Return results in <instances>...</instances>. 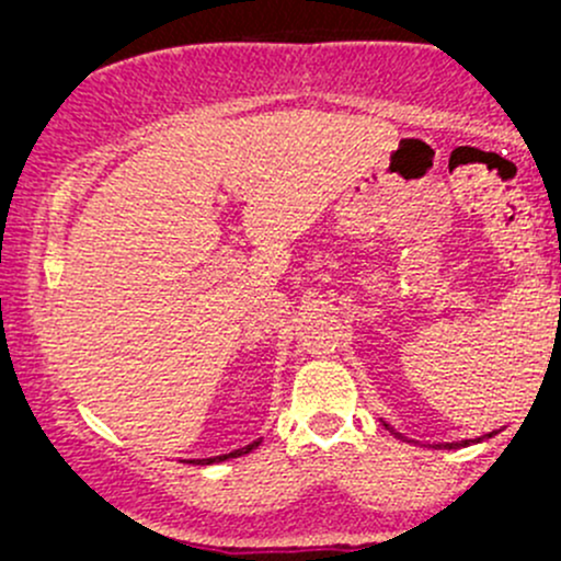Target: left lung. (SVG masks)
Segmentation results:
<instances>
[{
  "mask_svg": "<svg viewBox=\"0 0 561 561\" xmlns=\"http://www.w3.org/2000/svg\"><path fill=\"white\" fill-rule=\"evenodd\" d=\"M385 427H388V424H385ZM388 430H392V427H388ZM398 435V433H396ZM398 437H401V435H398ZM485 437H491V435H485ZM469 443H480V437H478V440H461V443H448V446L446 448H461V446H469Z\"/></svg>",
  "mask_w": 561,
  "mask_h": 561,
  "instance_id": "8db88e82",
  "label": "left lung"
}]
</instances>
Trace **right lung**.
<instances>
[{
  "instance_id": "obj_1",
  "label": "right lung",
  "mask_w": 561,
  "mask_h": 561,
  "mask_svg": "<svg viewBox=\"0 0 561 561\" xmlns=\"http://www.w3.org/2000/svg\"><path fill=\"white\" fill-rule=\"evenodd\" d=\"M259 443H261V440H255V443H250V446H244V448H237V450H231V454L214 456V459H197V461H190V465H216V461L237 459V456H244V454H250V450H253V448H259Z\"/></svg>"
}]
</instances>
